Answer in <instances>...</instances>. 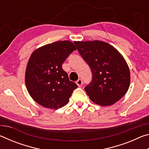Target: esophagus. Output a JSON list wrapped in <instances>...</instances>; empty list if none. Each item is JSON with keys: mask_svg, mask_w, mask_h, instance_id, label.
Wrapping results in <instances>:
<instances>
[{"mask_svg": "<svg viewBox=\"0 0 149 149\" xmlns=\"http://www.w3.org/2000/svg\"><path fill=\"white\" fill-rule=\"evenodd\" d=\"M76 84L77 85V86L78 87H81L83 85V81L81 79H78L77 81H76Z\"/></svg>", "mask_w": 149, "mask_h": 149, "instance_id": "esophagus-1", "label": "esophagus"}]
</instances>
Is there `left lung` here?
Returning a JSON list of instances; mask_svg holds the SVG:
<instances>
[{
    "label": "left lung",
    "mask_w": 149,
    "mask_h": 149,
    "mask_svg": "<svg viewBox=\"0 0 149 149\" xmlns=\"http://www.w3.org/2000/svg\"><path fill=\"white\" fill-rule=\"evenodd\" d=\"M74 44L91 70L92 80L85 87L90 99L105 107L122 99L130 84V69L122 55L103 41H75Z\"/></svg>",
    "instance_id": "obj_1"
}]
</instances>
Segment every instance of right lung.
Masks as SVG:
<instances>
[{
	"mask_svg": "<svg viewBox=\"0 0 149 149\" xmlns=\"http://www.w3.org/2000/svg\"><path fill=\"white\" fill-rule=\"evenodd\" d=\"M76 50L69 41H57L39 48L27 63L25 81L35 102L45 108L58 109L67 104L76 84L70 81L62 64Z\"/></svg>",
	"mask_w": 149,
	"mask_h": 149,
	"instance_id": "1",
	"label": "right lung"
}]
</instances>
